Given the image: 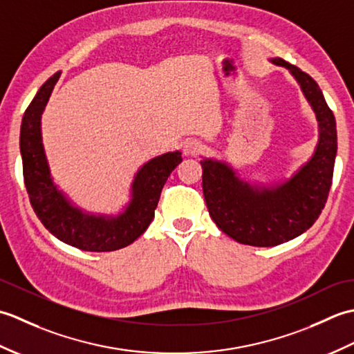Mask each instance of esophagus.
Listing matches in <instances>:
<instances>
[{
  "instance_id": "1",
  "label": "esophagus",
  "mask_w": 354,
  "mask_h": 354,
  "mask_svg": "<svg viewBox=\"0 0 354 354\" xmlns=\"http://www.w3.org/2000/svg\"><path fill=\"white\" fill-rule=\"evenodd\" d=\"M202 150H204V145H202V141L199 140H187L184 142V153L187 156H193V155H198L201 153Z\"/></svg>"
}]
</instances>
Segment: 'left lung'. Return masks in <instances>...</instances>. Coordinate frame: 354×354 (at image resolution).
Here are the masks:
<instances>
[{
  "label": "left lung",
  "mask_w": 354,
  "mask_h": 354,
  "mask_svg": "<svg viewBox=\"0 0 354 354\" xmlns=\"http://www.w3.org/2000/svg\"><path fill=\"white\" fill-rule=\"evenodd\" d=\"M301 85L319 123V142L312 160L278 189L257 192L240 181L227 164L204 160L202 190L214 223L236 242L277 246L303 234L317 222L332 187L337 149L336 122L317 82L283 59Z\"/></svg>",
  "instance_id": "obj_1"
}]
</instances>
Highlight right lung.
Returning a JSON list of instances; mask_svg holds the SVG:
<instances>
[{
    "label": "right lung",
    "mask_w": 354,
    "mask_h": 354,
    "mask_svg": "<svg viewBox=\"0 0 354 354\" xmlns=\"http://www.w3.org/2000/svg\"><path fill=\"white\" fill-rule=\"evenodd\" d=\"M59 76L61 73H56L45 82L22 117L19 147L30 204L44 227L61 242L91 252L120 250L147 230L165 181L183 161L181 153H164L142 165L133 179V198L124 213L114 219L84 214L53 184L42 147L41 115Z\"/></svg>",
    "instance_id": "obj_1"
}]
</instances>
